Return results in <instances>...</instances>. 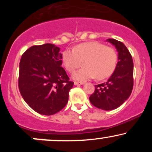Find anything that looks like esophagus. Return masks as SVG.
I'll return each instance as SVG.
<instances>
[{"label": "esophagus", "mask_w": 152, "mask_h": 152, "mask_svg": "<svg viewBox=\"0 0 152 152\" xmlns=\"http://www.w3.org/2000/svg\"><path fill=\"white\" fill-rule=\"evenodd\" d=\"M84 83V82H78V81H74V85L78 86V85H82Z\"/></svg>", "instance_id": "34e87169"}]
</instances>
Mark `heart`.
<instances>
[{"instance_id": "b5f03b06", "label": "heart", "mask_w": 152, "mask_h": 152, "mask_svg": "<svg viewBox=\"0 0 152 152\" xmlns=\"http://www.w3.org/2000/svg\"><path fill=\"white\" fill-rule=\"evenodd\" d=\"M117 59L114 48L99 42L81 43L73 50H66L62 55L63 65L69 73L74 72L83 62L84 67L73 74V78L78 81L109 77L116 69Z\"/></svg>"}]
</instances>
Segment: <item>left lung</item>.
<instances>
[{
	"instance_id": "obj_1",
	"label": "left lung",
	"mask_w": 152,
	"mask_h": 152,
	"mask_svg": "<svg viewBox=\"0 0 152 152\" xmlns=\"http://www.w3.org/2000/svg\"><path fill=\"white\" fill-rule=\"evenodd\" d=\"M107 41L117 49V65L107 81L95 85V91L90 96L89 100L98 109L110 111L124 104L132 94L134 63L130 52L123 43L113 38Z\"/></svg>"
}]
</instances>
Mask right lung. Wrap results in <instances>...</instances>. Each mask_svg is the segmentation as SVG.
<instances>
[{"label": "right lung", "mask_w": 152, "mask_h": 152, "mask_svg": "<svg viewBox=\"0 0 152 152\" xmlns=\"http://www.w3.org/2000/svg\"><path fill=\"white\" fill-rule=\"evenodd\" d=\"M59 50L51 43L33 46L20 58L19 91L28 105L38 114L50 116L64 109L74 86L61 66Z\"/></svg>", "instance_id": "right-lung-1"}]
</instances>
